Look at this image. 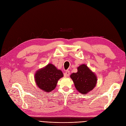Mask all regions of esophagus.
Instances as JSON below:
<instances>
[{
  "instance_id": "obj_1",
  "label": "esophagus",
  "mask_w": 126,
  "mask_h": 126,
  "mask_svg": "<svg viewBox=\"0 0 126 126\" xmlns=\"http://www.w3.org/2000/svg\"><path fill=\"white\" fill-rule=\"evenodd\" d=\"M69 75H70V72H69V71H68V70H67L66 72H65V74H64V76H65V77H69Z\"/></svg>"
}]
</instances>
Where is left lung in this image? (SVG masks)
Listing matches in <instances>:
<instances>
[{
	"instance_id": "1",
	"label": "left lung",
	"mask_w": 126,
	"mask_h": 126,
	"mask_svg": "<svg viewBox=\"0 0 126 126\" xmlns=\"http://www.w3.org/2000/svg\"><path fill=\"white\" fill-rule=\"evenodd\" d=\"M77 70V72L71 74L70 77L73 81L76 90L82 94H86L96 86L97 76L84 64L80 65Z\"/></svg>"
}]
</instances>
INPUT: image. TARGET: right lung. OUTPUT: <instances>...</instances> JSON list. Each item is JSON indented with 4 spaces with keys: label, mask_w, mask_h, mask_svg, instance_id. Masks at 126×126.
<instances>
[{
    "label": "right lung",
    "mask_w": 126,
    "mask_h": 126,
    "mask_svg": "<svg viewBox=\"0 0 126 126\" xmlns=\"http://www.w3.org/2000/svg\"><path fill=\"white\" fill-rule=\"evenodd\" d=\"M63 77L62 71L49 63L36 71L34 75V81L39 89L48 93L56 88L58 80Z\"/></svg>",
    "instance_id": "1"
}]
</instances>
